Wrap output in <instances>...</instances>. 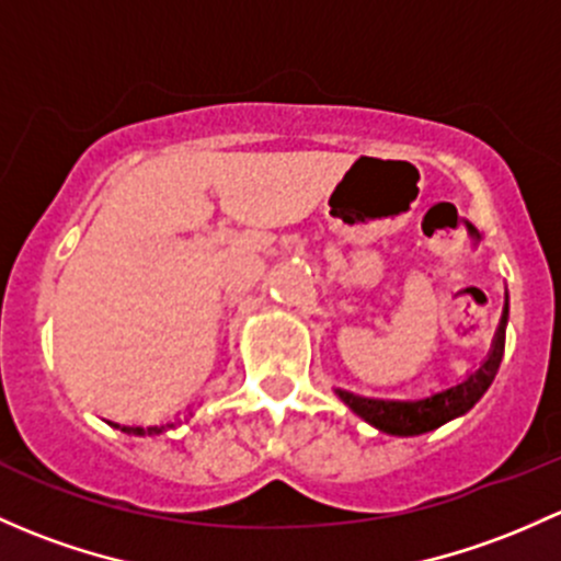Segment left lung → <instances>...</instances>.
I'll return each mask as SVG.
<instances>
[{"label":"left lung","mask_w":561,"mask_h":561,"mask_svg":"<svg viewBox=\"0 0 561 561\" xmlns=\"http://www.w3.org/2000/svg\"><path fill=\"white\" fill-rule=\"evenodd\" d=\"M505 325H508V296H505L497 333H494L492 339V350L483 357V363L479 368L470 370L462 381H457V385L446 389H438V392L411 400H389L368 398V394H357L350 392V389L335 387V394L355 411L359 420L374 424L376 430H381V433L387 435L409 438V435H422L430 433V430H438L440 424L468 414V411L483 398L489 385L494 381L505 352Z\"/></svg>","instance_id":"8db88e82"}]
</instances>
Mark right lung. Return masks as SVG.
Segmentation results:
<instances>
[{"label":"right lung","instance_id":"1","mask_svg":"<svg viewBox=\"0 0 561 561\" xmlns=\"http://www.w3.org/2000/svg\"><path fill=\"white\" fill-rule=\"evenodd\" d=\"M104 422L112 424V427L123 430V433H128V435H158V433H167V430H172L180 424V420H176V422H163V424H150V427H141V424H121V422H112V420H104Z\"/></svg>","mask_w":561,"mask_h":561}]
</instances>
